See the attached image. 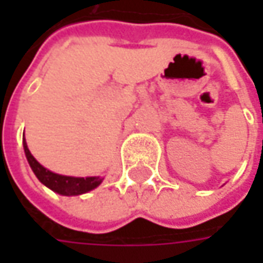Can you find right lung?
<instances>
[{
	"mask_svg": "<svg viewBox=\"0 0 263 263\" xmlns=\"http://www.w3.org/2000/svg\"><path fill=\"white\" fill-rule=\"evenodd\" d=\"M23 147H25L26 158L27 162L32 168V171L35 173L37 180L45 184L48 189H51L52 192H55L58 195L63 196H77V195H83L90 190H93L96 187L102 183V177H70V176H61V174H55L45 167H42L37 161H36L33 155L30 154L27 143H26L25 137H23Z\"/></svg>",
	"mask_w": 263,
	"mask_h": 263,
	"instance_id": "obj_1",
	"label": "right lung"
}]
</instances>
